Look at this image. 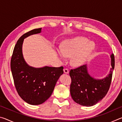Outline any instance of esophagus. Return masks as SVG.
Here are the masks:
<instances>
[{
	"label": "esophagus",
	"instance_id": "1",
	"mask_svg": "<svg viewBox=\"0 0 122 122\" xmlns=\"http://www.w3.org/2000/svg\"><path fill=\"white\" fill-rule=\"evenodd\" d=\"M63 71H64V73H66V74H68L69 73V70L67 69V68H65L63 69Z\"/></svg>",
	"mask_w": 122,
	"mask_h": 122
}]
</instances>
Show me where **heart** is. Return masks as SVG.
<instances>
[{
    "label": "heart",
    "mask_w": 122,
    "mask_h": 122,
    "mask_svg": "<svg viewBox=\"0 0 122 122\" xmlns=\"http://www.w3.org/2000/svg\"><path fill=\"white\" fill-rule=\"evenodd\" d=\"M95 48L93 41H89L86 38L77 36L64 40L61 45L60 50L56 49L55 53L62 60L65 57H71V63L74 66H80L87 61Z\"/></svg>",
    "instance_id": "b5f03b06"
}]
</instances>
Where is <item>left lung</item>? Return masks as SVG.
I'll return each instance as SVG.
<instances>
[{"instance_id": "1", "label": "left lung", "mask_w": 122, "mask_h": 122, "mask_svg": "<svg viewBox=\"0 0 122 122\" xmlns=\"http://www.w3.org/2000/svg\"><path fill=\"white\" fill-rule=\"evenodd\" d=\"M110 72L102 79L92 77L88 73L87 65H84L71 69L69 75L71 79V96L76 103L81 106L91 107L100 102L106 95L110 88L115 67V57L111 54Z\"/></svg>"}]
</instances>
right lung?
I'll list each match as a JSON object with an SVG mask.
<instances>
[{
	"mask_svg": "<svg viewBox=\"0 0 122 122\" xmlns=\"http://www.w3.org/2000/svg\"><path fill=\"white\" fill-rule=\"evenodd\" d=\"M41 32V28H36L22 35L14 47L11 61L16 90L22 100L31 105L41 104L48 99L63 74V67L35 68L25 60L22 50L24 39Z\"/></svg>",
	"mask_w": 122,
	"mask_h": 122,
	"instance_id": "right-lung-1",
	"label": "right lung"
}]
</instances>
